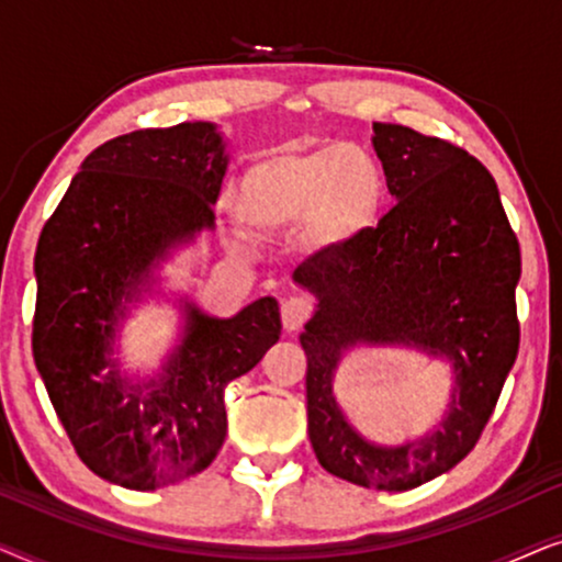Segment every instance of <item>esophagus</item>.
I'll return each mask as SVG.
<instances>
[{
  "label": "esophagus",
  "mask_w": 562,
  "mask_h": 562,
  "mask_svg": "<svg viewBox=\"0 0 562 562\" xmlns=\"http://www.w3.org/2000/svg\"><path fill=\"white\" fill-rule=\"evenodd\" d=\"M314 314V299L306 296V294H296V296H289L286 302L281 306V319H283V327L289 329V333H294V329L304 327L310 317Z\"/></svg>",
  "instance_id": "34e87169"
}]
</instances>
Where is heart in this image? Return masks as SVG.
Listing matches in <instances>:
<instances>
[{
	"mask_svg": "<svg viewBox=\"0 0 562 562\" xmlns=\"http://www.w3.org/2000/svg\"><path fill=\"white\" fill-rule=\"evenodd\" d=\"M386 173L358 145L286 148L252 164L237 183L235 204L250 225L289 229L310 222L319 245H345L379 220Z\"/></svg>",
	"mask_w": 562,
	"mask_h": 562,
	"instance_id": "obj_1",
	"label": "heart"
}]
</instances>
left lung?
I'll list each match as a JSON object with an SVG mask.
<instances>
[{
	"label": "left lung",
	"instance_id": "left-lung-1",
	"mask_svg": "<svg viewBox=\"0 0 562 562\" xmlns=\"http://www.w3.org/2000/svg\"><path fill=\"white\" fill-rule=\"evenodd\" d=\"M396 204L356 240L304 260L294 281L319 299L306 352V429L319 465L363 488L409 491L475 448L519 352V240L494 176L460 145L373 125ZM414 341L457 366L449 419L402 449L366 443L336 409L331 371L348 344Z\"/></svg>",
	"mask_w": 562,
	"mask_h": 562
}]
</instances>
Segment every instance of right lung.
<instances>
[{
  "instance_id": "right-lung-1",
  "label": "right lung",
  "mask_w": 562,
  "mask_h": 562,
  "mask_svg": "<svg viewBox=\"0 0 562 562\" xmlns=\"http://www.w3.org/2000/svg\"><path fill=\"white\" fill-rule=\"evenodd\" d=\"M225 145L210 122L135 130L91 150L35 252L33 358L81 463L135 491L202 473L227 435L225 386L279 340L271 296L233 319L189 306L158 381L127 386L110 360L114 325L168 245L214 225Z\"/></svg>"
}]
</instances>
